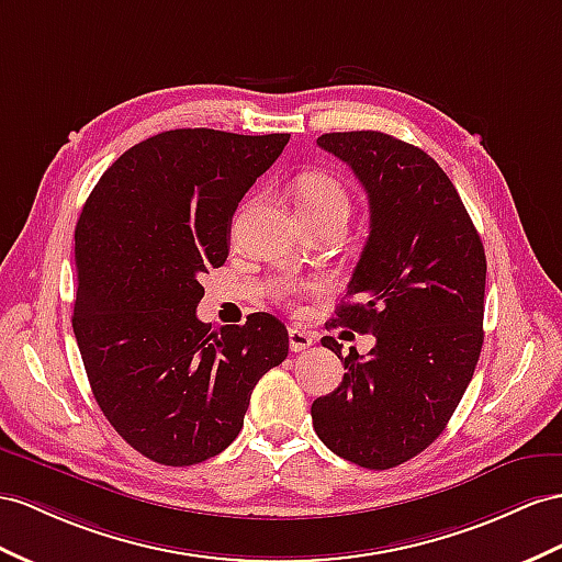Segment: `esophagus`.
<instances>
[{
	"mask_svg": "<svg viewBox=\"0 0 562 562\" xmlns=\"http://www.w3.org/2000/svg\"><path fill=\"white\" fill-rule=\"evenodd\" d=\"M313 335L311 333H306V329H299V327H292L290 329V349L294 351V353H299V351H306L308 347H313Z\"/></svg>",
	"mask_w": 562,
	"mask_h": 562,
	"instance_id": "1",
	"label": "esophagus"
}]
</instances>
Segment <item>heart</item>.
I'll return each instance as SVG.
<instances>
[{"label": "heart", "instance_id": "b5f03b06", "mask_svg": "<svg viewBox=\"0 0 562 562\" xmlns=\"http://www.w3.org/2000/svg\"><path fill=\"white\" fill-rule=\"evenodd\" d=\"M296 206L299 213H323V211H349V194L344 184L323 170L304 172L296 180ZM325 290V282H282L276 286V296L294 301L311 292Z\"/></svg>", "mask_w": 562, "mask_h": 562}]
</instances>
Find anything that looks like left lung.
<instances>
[{
	"label": "left lung",
	"mask_w": 562,
	"mask_h": 562,
	"mask_svg": "<svg viewBox=\"0 0 562 562\" xmlns=\"http://www.w3.org/2000/svg\"><path fill=\"white\" fill-rule=\"evenodd\" d=\"M318 147L353 170L370 204L333 327L378 341L363 358L323 337L347 372L311 418L329 451L390 470L441 435L468 390L484 341L486 256L453 182L423 149L378 131L327 133Z\"/></svg>",
	"instance_id": "obj_1"
}]
</instances>
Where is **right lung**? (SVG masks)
Returning a JSON list of instances; mask_svg holds the SVG:
<instances>
[{
  "mask_svg": "<svg viewBox=\"0 0 562 562\" xmlns=\"http://www.w3.org/2000/svg\"><path fill=\"white\" fill-rule=\"evenodd\" d=\"M286 142L209 127L158 133L85 201L74 333L99 408L154 463L184 468L225 451L256 382L290 351L270 313L225 327L196 318L199 280L225 263L237 204Z\"/></svg>",
  "mask_w": 562,
  "mask_h": 562,
  "instance_id": "1",
  "label": "right lung"
}]
</instances>
